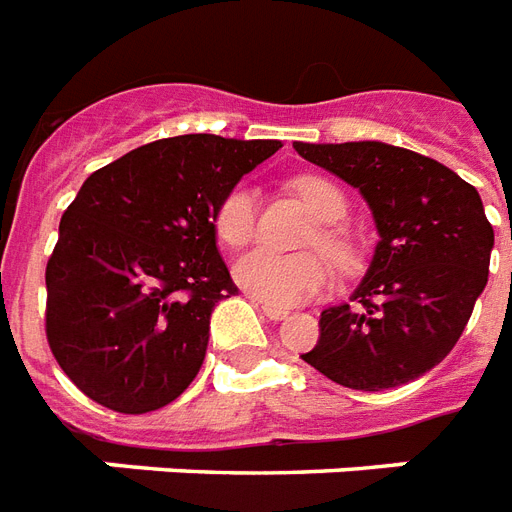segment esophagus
<instances>
[{
	"label": "esophagus",
	"instance_id": "1",
	"mask_svg": "<svg viewBox=\"0 0 512 512\" xmlns=\"http://www.w3.org/2000/svg\"><path fill=\"white\" fill-rule=\"evenodd\" d=\"M252 303L260 305V311H263L265 316H268V319H271V321H284V319H287V316H289L287 308H276V305L263 303V300H260V297H252Z\"/></svg>",
	"mask_w": 512,
	"mask_h": 512
}]
</instances>
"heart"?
<instances>
[{
  "instance_id": "obj_1",
  "label": "heart",
  "mask_w": 512,
  "mask_h": 512,
  "mask_svg": "<svg viewBox=\"0 0 512 512\" xmlns=\"http://www.w3.org/2000/svg\"><path fill=\"white\" fill-rule=\"evenodd\" d=\"M295 191L300 199L316 212L321 228L308 236L305 247L324 249V252L337 260L342 268H350L356 263V244L348 236V231L337 225L348 212V199L332 180L319 175H305L295 183ZM257 231V199L255 191L247 185H236L225 193L215 209V233L225 247L241 249L255 239ZM236 279L252 295L265 300L268 305L308 303L316 300L332 287L335 271L332 263L321 252L300 257H284L268 249H255L247 257L236 263Z\"/></svg>"
}]
</instances>
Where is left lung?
<instances>
[{
    "label": "left lung",
    "mask_w": 512,
    "mask_h": 512,
    "mask_svg": "<svg viewBox=\"0 0 512 512\" xmlns=\"http://www.w3.org/2000/svg\"><path fill=\"white\" fill-rule=\"evenodd\" d=\"M295 151L364 193L380 231L356 295L321 313L303 361L353 390L417 380L457 345L489 279L494 228L478 191L436 159L374 140Z\"/></svg>",
    "instance_id": "1"
}]
</instances>
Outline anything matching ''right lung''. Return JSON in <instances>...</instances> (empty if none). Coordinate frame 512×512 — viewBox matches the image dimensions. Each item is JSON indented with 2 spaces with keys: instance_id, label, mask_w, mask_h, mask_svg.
<instances>
[{
  "instance_id": "1",
  "label": "right lung",
  "mask_w": 512,
  "mask_h": 512,
  "mask_svg": "<svg viewBox=\"0 0 512 512\" xmlns=\"http://www.w3.org/2000/svg\"><path fill=\"white\" fill-rule=\"evenodd\" d=\"M279 148V140L180 135L84 180L44 271L47 342L84 396L146 414L191 385L209 313L239 292L217 255L215 209Z\"/></svg>"
}]
</instances>
